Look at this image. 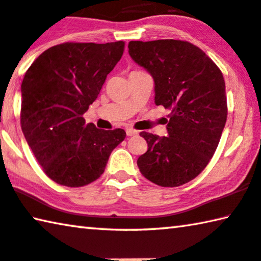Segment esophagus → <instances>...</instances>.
I'll return each mask as SVG.
<instances>
[{"label": "esophagus", "mask_w": 261, "mask_h": 261, "mask_svg": "<svg viewBox=\"0 0 261 261\" xmlns=\"http://www.w3.org/2000/svg\"><path fill=\"white\" fill-rule=\"evenodd\" d=\"M126 133L128 136H133V135H138L139 132L133 129V128H126Z\"/></svg>", "instance_id": "obj_1"}]
</instances>
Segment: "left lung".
Masks as SVG:
<instances>
[{"mask_svg": "<svg viewBox=\"0 0 261 261\" xmlns=\"http://www.w3.org/2000/svg\"><path fill=\"white\" fill-rule=\"evenodd\" d=\"M128 52L153 77L156 106L171 110L168 136L140 133L148 150L138 159L139 169L158 186H182L204 170L217 149L227 117L223 73L189 42L132 41Z\"/></svg>", "mask_w": 261, "mask_h": 261, "instance_id": "1", "label": "left lung"}]
</instances>
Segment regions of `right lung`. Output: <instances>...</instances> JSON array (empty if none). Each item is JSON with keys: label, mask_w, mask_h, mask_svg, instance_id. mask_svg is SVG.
I'll return each mask as SVG.
<instances>
[{"label": "right lung", "mask_w": 261, "mask_h": 261, "mask_svg": "<svg viewBox=\"0 0 261 261\" xmlns=\"http://www.w3.org/2000/svg\"><path fill=\"white\" fill-rule=\"evenodd\" d=\"M123 50L122 41L63 43L39 55L24 74L22 132L44 172L61 186L99 178L126 138L121 128L102 130L83 118Z\"/></svg>", "instance_id": "right-lung-1"}]
</instances>
